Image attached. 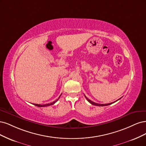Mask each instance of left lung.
I'll return each mask as SVG.
<instances>
[{
    "instance_id": "1",
    "label": "left lung",
    "mask_w": 146,
    "mask_h": 146,
    "mask_svg": "<svg viewBox=\"0 0 146 146\" xmlns=\"http://www.w3.org/2000/svg\"><path fill=\"white\" fill-rule=\"evenodd\" d=\"M85 96V97H86V100L90 103V104H92V105H94V106H109V105H110V104H113V102H111V103H109V104H98V103H96V102H93V101H92L91 100H89V99H88L86 96V95H84ZM121 98H119L118 100H119ZM118 100H117V101H118Z\"/></svg>"
}]
</instances>
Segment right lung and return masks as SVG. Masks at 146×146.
Returning a JSON list of instances; mask_svg holds the SVG:
<instances>
[{"label": "right lung", "instance_id": "add662e5", "mask_svg": "<svg viewBox=\"0 0 146 146\" xmlns=\"http://www.w3.org/2000/svg\"><path fill=\"white\" fill-rule=\"evenodd\" d=\"M60 96H61V95H60ZM60 97V96H59ZM59 98L58 99V100H56V101H53V102H51V103H50V104H34V105L35 106H37V107H47V106H51V105H53L55 102H57L58 101V100H59Z\"/></svg>", "mask_w": 146, "mask_h": 146}]
</instances>
